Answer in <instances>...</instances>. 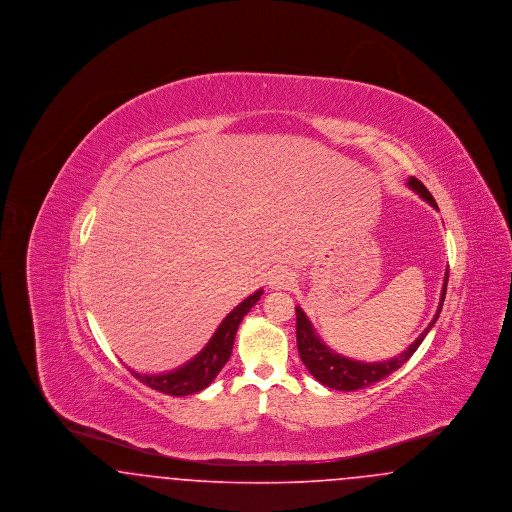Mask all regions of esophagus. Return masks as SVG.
Returning a JSON list of instances; mask_svg holds the SVG:
<instances>
[{
	"instance_id": "34e87169",
	"label": "esophagus",
	"mask_w": 512,
	"mask_h": 512,
	"mask_svg": "<svg viewBox=\"0 0 512 512\" xmlns=\"http://www.w3.org/2000/svg\"><path fill=\"white\" fill-rule=\"evenodd\" d=\"M268 284H270L272 290H292V286L295 284V274H293L292 270H288V268H274L270 272Z\"/></svg>"
}]
</instances>
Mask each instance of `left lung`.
I'll return each instance as SVG.
<instances>
[{
	"instance_id": "8db88e82",
	"label": "left lung",
	"mask_w": 512,
	"mask_h": 512,
	"mask_svg": "<svg viewBox=\"0 0 512 512\" xmlns=\"http://www.w3.org/2000/svg\"><path fill=\"white\" fill-rule=\"evenodd\" d=\"M407 186L420 195L424 201H428L432 207L438 209L436 199L426 190V186L416 180L414 176L409 178ZM447 280H449V268L445 272V280H443V288H441V297H439L438 311L436 317L432 318V322L428 324V328L416 338V340L397 357L382 361V363H363V361H353L347 359L340 353H336L334 349H330L324 341L320 340L311 324V320L301 311V307H295V328H297V349H299V357L303 361V365L307 366V370L317 378L320 384L338 391H355L368 388L384 378H388L391 372H395L397 368L405 365L414 351L418 349V345L426 338V334L432 330V326L436 324L441 307H443V299L447 292Z\"/></svg>"
}]
</instances>
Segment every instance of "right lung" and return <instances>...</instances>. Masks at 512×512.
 Segmentation results:
<instances>
[{
  "instance_id": "add662e5",
  "label": "right lung",
  "mask_w": 512,
  "mask_h": 512,
  "mask_svg": "<svg viewBox=\"0 0 512 512\" xmlns=\"http://www.w3.org/2000/svg\"><path fill=\"white\" fill-rule=\"evenodd\" d=\"M261 295H263V290L244 299L228 317L220 322L213 338L186 365H182L172 372H165V374H138L134 370H132V374L149 388L167 393V395H174V397L192 395L197 391L205 390L217 378L222 366L228 363V359L232 355L238 326L244 320L245 315L251 311V307L261 299Z\"/></svg>"
}]
</instances>
